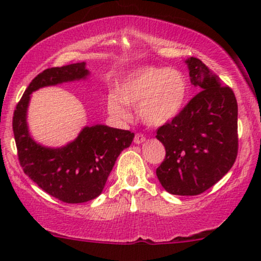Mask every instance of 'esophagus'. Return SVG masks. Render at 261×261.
<instances>
[{"instance_id":"1","label":"esophagus","mask_w":261,"mask_h":261,"mask_svg":"<svg viewBox=\"0 0 261 261\" xmlns=\"http://www.w3.org/2000/svg\"><path fill=\"white\" fill-rule=\"evenodd\" d=\"M146 141V137L143 136L142 134H136L135 135V139H134V142L136 143V145H141V143H143Z\"/></svg>"}]
</instances>
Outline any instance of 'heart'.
I'll return each instance as SVG.
<instances>
[{
  "instance_id": "obj_1",
  "label": "heart",
  "mask_w": 261,
  "mask_h": 261,
  "mask_svg": "<svg viewBox=\"0 0 261 261\" xmlns=\"http://www.w3.org/2000/svg\"><path fill=\"white\" fill-rule=\"evenodd\" d=\"M188 95V81L173 67H143L125 79L109 95L108 108L115 118L126 120L125 106H137V116L147 125H163L180 114Z\"/></svg>"
}]
</instances>
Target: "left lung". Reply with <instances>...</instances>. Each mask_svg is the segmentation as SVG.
Here are the masks:
<instances>
[{
  "mask_svg": "<svg viewBox=\"0 0 261 261\" xmlns=\"http://www.w3.org/2000/svg\"><path fill=\"white\" fill-rule=\"evenodd\" d=\"M199 93L173 119L157 128L166 158L155 170L162 187L173 195H199L214 187L238 154V104L201 60L185 61Z\"/></svg>",
  "mask_w": 261,
  "mask_h": 261,
  "instance_id": "1",
  "label": "left lung"
}]
</instances>
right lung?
Wrapping results in <instances>:
<instances>
[{
	"mask_svg": "<svg viewBox=\"0 0 261 261\" xmlns=\"http://www.w3.org/2000/svg\"><path fill=\"white\" fill-rule=\"evenodd\" d=\"M85 62L46 68L25 89L13 114V134L23 172L45 193L66 203H81L99 196L116 158L134 140V133L94 125L60 148H49L32 139L27 109L32 92L88 76Z\"/></svg>",
	"mask_w": 261,
	"mask_h": 261,
	"instance_id": "1",
	"label": "right lung"
}]
</instances>
